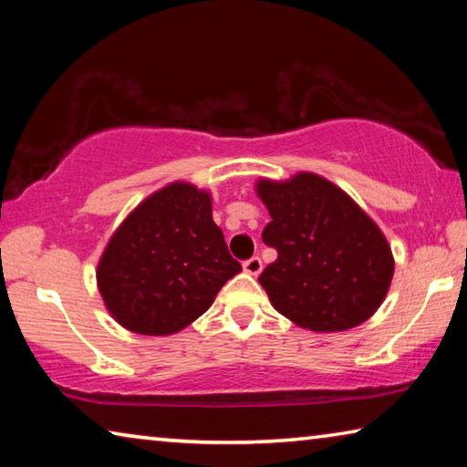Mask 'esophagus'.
Instances as JSON below:
<instances>
[{
    "label": "esophagus",
    "instance_id": "esophagus-1",
    "mask_svg": "<svg viewBox=\"0 0 467 467\" xmlns=\"http://www.w3.org/2000/svg\"><path fill=\"white\" fill-rule=\"evenodd\" d=\"M262 267H264V264H262V259H259L257 255L247 259V262L243 264V270L247 272V274H251V275H257L259 272H262Z\"/></svg>",
    "mask_w": 467,
    "mask_h": 467
}]
</instances>
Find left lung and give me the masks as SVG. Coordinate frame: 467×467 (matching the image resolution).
<instances>
[{
    "instance_id": "8db88e82",
    "label": "left lung",
    "mask_w": 467,
    "mask_h": 467,
    "mask_svg": "<svg viewBox=\"0 0 467 467\" xmlns=\"http://www.w3.org/2000/svg\"><path fill=\"white\" fill-rule=\"evenodd\" d=\"M272 223L262 239L278 259L259 275L274 309L311 331L360 326L385 300L393 255L373 218L315 172L255 185Z\"/></svg>"
}]
</instances>
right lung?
Masks as SVG:
<instances>
[{"instance_id": "obj_1", "label": "right lung", "mask_w": 467, "mask_h": 467, "mask_svg": "<svg viewBox=\"0 0 467 467\" xmlns=\"http://www.w3.org/2000/svg\"><path fill=\"white\" fill-rule=\"evenodd\" d=\"M241 272L212 220V197L185 181L148 195L110 236L97 267L107 311L141 336L177 334Z\"/></svg>"}]
</instances>
